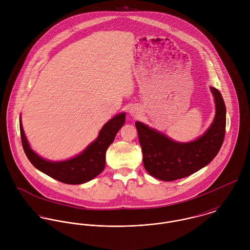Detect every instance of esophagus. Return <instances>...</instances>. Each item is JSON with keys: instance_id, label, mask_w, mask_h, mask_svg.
I'll return each mask as SVG.
<instances>
[{"instance_id": "esophagus-1", "label": "esophagus", "mask_w": 250, "mask_h": 250, "mask_svg": "<svg viewBox=\"0 0 250 250\" xmlns=\"http://www.w3.org/2000/svg\"><path fill=\"white\" fill-rule=\"evenodd\" d=\"M140 113H141L140 108H138L137 107H131V109H130V114H131L132 116H138Z\"/></svg>"}]
</instances>
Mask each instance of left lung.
Returning <instances> with one entry per match:
<instances>
[{
  "mask_svg": "<svg viewBox=\"0 0 250 250\" xmlns=\"http://www.w3.org/2000/svg\"><path fill=\"white\" fill-rule=\"evenodd\" d=\"M210 89L215 105L214 120L205 133L192 142L179 143L143 122H136L143 166L154 178L170 182L189 176L217 155L225 135L226 107L221 93L213 86Z\"/></svg>",
  "mask_w": 250,
  "mask_h": 250,
  "instance_id": "8db88e82",
  "label": "left lung"
}]
</instances>
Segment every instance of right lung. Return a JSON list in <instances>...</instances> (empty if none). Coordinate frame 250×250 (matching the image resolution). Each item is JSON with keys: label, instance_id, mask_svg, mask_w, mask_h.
<instances>
[{"label": "right lung", "instance_id": "obj_1", "mask_svg": "<svg viewBox=\"0 0 250 250\" xmlns=\"http://www.w3.org/2000/svg\"><path fill=\"white\" fill-rule=\"evenodd\" d=\"M20 134L24 151L32 165L45 173L62 183L79 185L86 183L105 168L107 147L113 143L117 132L125 123V112L116 114L102 127L95 141L89 143L80 154L65 161H49L31 148L26 138L20 116Z\"/></svg>", "mask_w": 250, "mask_h": 250}]
</instances>
